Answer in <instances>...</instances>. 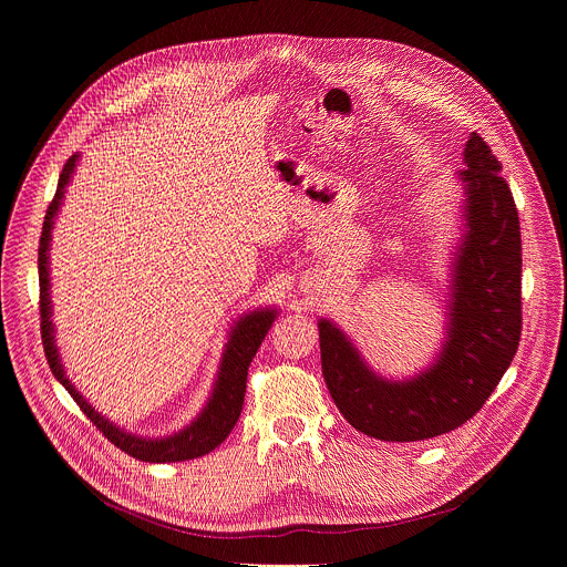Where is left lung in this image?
Listing matches in <instances>:
<instances>
[{"label": "left lung", "instance_id": "obj_1", "mask_svg": "<svg viewBox=\"0 0 567 567\" xmlns=\"http://www.w3.org/2000/svg\"><path fill=\"white\" fill-rule=\"evenodd\" d=\"M466 235L455 262L449 341L413 381L374 377L330 320L318 322L320 365L341 415L381 442H420L468 422L507 372L523 332L520 221L503 164L480 134L464 147Z\"/></svg>", "mask_w": 567, "mask_h": 567}]
</instances>
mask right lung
<instances>
[{"label": "right lung", "mask_w": 567, "mask_h": 567, "mask_svg": "<svg viewBox=\"0 0 567 567\" xmlns=\"http://www.w3.org/2000/svg\"><path fill=\"white\" fill-rule=\"evenodd\" d=\"M75 158L78 154L69 156L66 164L60 173L58 179V188L55 195L47 208L44 215V224H42V235H40V247H38V274H40V332H42V346H44V357L49 361V368L53 372V377L69 390V394L75 399V403L80 406L90 422L123 453L141 460V462H184V460H195L202 457L206 453H210L215 446H219L228 433L233 431L235 422L239 420L241 413V403H245V392H247V374H249V365L260 348V343L265 341L271 322L276 318V311L267 309V311H256L241 318L233 334L230 341L226 346L224 359H221V370L213 390V396L208 401V406L204 409V413L197 417V422L193 426H188L186 431L168 437V440H143L130 433L118 431L116 426H112L107 420H103L90 403L75 392V388L69 383V379L62 372V365L58 361V352L53 346V326L49 320L51 307H49V269H47V251H49V239H51V226H53V217L55 210L60 206L64 186L75 168Z\"/></svg>", "instance_id": "obj_1"}]
</instances>
